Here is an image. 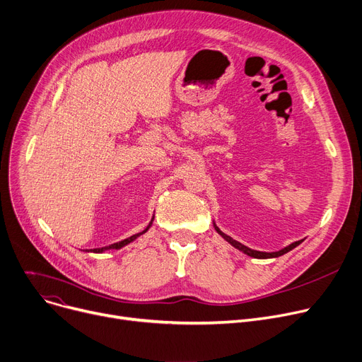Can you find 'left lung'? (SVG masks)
Listing matches in <instances>:
<instances>
[{
	"instance_id": "1",
	"label": "left lung",
	"mask_w": 362,
	"mask_h": 362,
	"mask_svg": "<svg viewBox=\"0 0 362 362\" xmlns=\"http://www.w3.org/2000/svg\"><path fill=\"white\" fill-rule=\"evenodd\" d=\"M215 230H216V233H218L220 235H223V238H226L227 242L231 245V246H234L235 249H238V250H242L243 253H246V255H249V256H252V257H256V259H269V257H278V256H282L284 253H288L290 250H293L294 247H297L303 240H300V242H296V243H293V245H290L288 247H285V249H282V250H279V252H274V253H267V252H257V250H252V249H249V247H246V246H243L242 243H238V242H235V240H233L230 235H227V234H224L218 227L215 226Z\"/></svg>"
}]
</instances>
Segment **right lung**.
<instances>
[{
    "label": "right lung",
    "mask_w": 362,
    "mask_h": 362,
    "mask_svg": "<svg viewBox=\"0 0 362 362\" xmlns=\"http://www.w3.org/2000/svg\"><path fill=\"white\" fill-rule=\"evenodd\" d=\"M153 220H154V216H153ZM153 220L150 221V224L147 226V228L144 230V231H141V233H138V234H134V235H131V237H128V238H125V240H122V242H119V243H113V245H110V246H105V247H99V249H93L91 252H94V253H102L103 250H107V249H120V247H124V246H127L128 243H131V242H134V240L136 238V237H139L141 234H144L146 233L150 227H151V224H153Z\"/></svg>",
    "instance_id": "obj_1"
}]
</instances>
